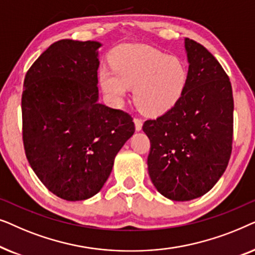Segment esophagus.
<instances>
[{
    "mask_svg": "<svg viewBox=\"0 0 255 255\" xmlns=\"http://www.w3.org/2000/svg\"><path fill=\"white\" fill-rule=\"evenodd\" d=\"M133 122H134L135 131H140L141 128H142V121L139 120V118H134Z\"/></svg>",
    "mask_w": 255,
    "mask_h": 255,
    "instance_id": "esophagus-1",
    "label": "esophagus"
}]
</instances>
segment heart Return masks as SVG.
<instances>
[{"instance_id":"heart-1","label":"heart","mask_w":255,"mask_h":255,"mask_svg":"<svg viewBox=\"0 0 255 255\" xmlns=\"http://www.w3.org/2000/svg\"><path fill=\"white\" fill-rule=\"evenodd\" d=\"M114 68L103 66L99 79L106 95L121 104L133 86V100L142 113L159 116L169 111L183 96L188 68L180 58L144 44H125L116 48Z\"/></svg>"}]
</instances>
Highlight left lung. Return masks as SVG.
I'll return each mask as SVG.
<instances>
[{"label": "left lung", "mask_w": 255, "mask_h": 255, "mask_svg": "<svg viewBox=\"0 0 255 255\" xmlns=\"http://www.w3.org/2000/svg\"><path fill=\"white\" fill-rule=\"evenodd\" d=\"M188 85L174 108L146 121L148 174L172 201L203 196L228 167L232 149L233 96L229 76L204 46L184 38Z\"/></svg>", "instance_id": "8db88e82"}]
</instances>
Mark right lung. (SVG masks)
<instances>
[{
	"mask_svg": "<svg viewBox=\"0 0 255 255\" xmlns=\"http://www.w3.org/2000/svg\"><path fill=\"white\" fill-rule=\"evenodd\" d=\"M99 41L62 39L33 62L22 95L23 142L51 193L83 201L102 189L134 133L130 115L99 103Z\"/></svg>",
	"mask_w": 255,
	"mask_h": 255,
	"instance_id": "right-lung-1",
	"label": "right lung"
}]
</instances>
